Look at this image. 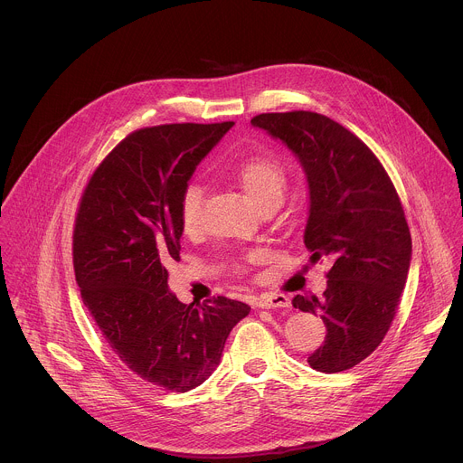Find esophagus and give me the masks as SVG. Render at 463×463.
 Instances as JSON below:
<instances>
[{
	"mask_svg": "<svg viewBox=\"0 0 463 463\" xmlns=\"http://www.w3.org/2000/svg\"><path fill=\"white\" fill-rule=\"evenodd\" d=\"M291 300L288 295L282 293H263L256 298V307L261 309H275V307H289Z\"/></svg>",
	"mask_w": 463,
	"mask_h": 463,
	"instance_id": "obj_1",
	"label": "esophagus"
}]
</instances>
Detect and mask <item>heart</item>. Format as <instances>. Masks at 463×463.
Here are the masks:
<instances>
[{
  "label": "heart",
  "mask_w": 463,
  "mask_h": 463,
  "mask_svg": "<svg viewBox=\"0 0 463 463\" xmlns=\"http://www.w3.org/2000/svg\"><path fill=\"white\" fill-rule=\"evenodd\" d=\"M234 181L243 188L249 200L258 207L279 205L284 200L288 174L280 161L268 156H254L232 170ZM179 222L184 232L192 234L200 227L203 211V188L188 183L179 197Z\"/></svg>",
  "instance_id": "1"
}]
</instances>
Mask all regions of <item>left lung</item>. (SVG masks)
I'll use <instances>...</instances> for the list:
<instances>
[{
    "mask_svg": "<svg viewBox=\"0 0 463 463\" xmlns=\"http://www.w3.org/2000/svg\"><path fill=\"white\" fill-rule=\"evenodd\" d=\"M250 124L298 157L309 186L304 243L313 263L332 261L322 298H293L327 329L307 363L324 373L350 370L383 343L407 284L412 238L400 195L375 154L326 115L261 113Z\"/></svg>",
    "mask_w": 463,
    "mask_h": 463,
    "instance_id": "obj_1",
    "label": "left lung"
}]
</instances>
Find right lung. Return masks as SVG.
<instances>
[{"label":"right lung","mask_w":463,"mask_h":463,"mask_svg":"<svg viewBox=\"0 0 463 463\" xmlns=\"http://www.w3.org/2000/svg\"><path fill=\"white\" fill-rule=\"evenodd\" d=\"M231 126L134 131L97 166L75 218L73 268L84 306L115 355L170 392L200 386L250 311L225 297L183 304L168 291L166 261L181 250V192Z\"/></svg>","instance_id":"add662e5"}]
</instances>
